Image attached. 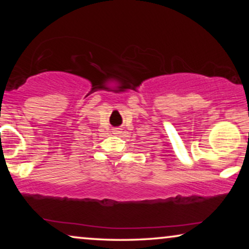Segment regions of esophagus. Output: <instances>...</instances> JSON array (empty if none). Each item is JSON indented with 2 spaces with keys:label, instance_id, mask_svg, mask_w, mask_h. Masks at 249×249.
<instances>
[{
  "label": "esophagus",
  "instance_id": "1",
  "mask_svg": "<svg viewBox=\"0 0 249 249\" xmlns=\"http://www.w3.org/2000/svg\"><path fill=\"white\" fill-rule=\"evenodd\" d=\"M119 132H120V130H119V129H114V134H119Z\"/></svg>",
  "mask_w": 249,
  "mask_h": 249
}]
</instances>
